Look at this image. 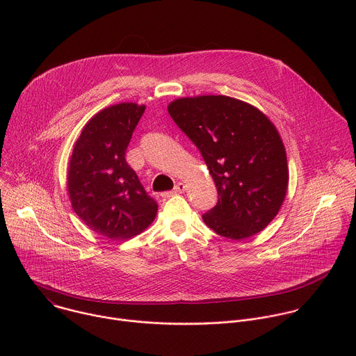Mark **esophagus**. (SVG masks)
I'll return each mask as SVG.
<instances>
[{"label": "esophagus", "instance_id": "34e87169", "mask_svg": "<svg viewBox=\"0 0 356 356\" xmlns=\"http://www.w3.org/2000/svg\"><path fill=\"white\" fill-rule=\"evenodd\" d=\"M184 191H186V184L181 183V181H179L170 193H165V194H162V195H163V197H169V195H173V194H181V193H184Z\"/></svg>", "mask_w": 356, "mask_h": 356}]
</instances>
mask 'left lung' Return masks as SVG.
Wrapping results in <instances>:
<instances>
[{"instance_id": "8db88e82", "label": "left lung", "mask_w": 356, "mask_h": 356, "mask_svg": "<svg viewBox=\"0 0 356 356\" xmlns=\"http://www.w3.org/2000/svg\"><path fill=\"white\" fill-rule=\"evenodd\" d=\"M168 111L201 152L218 191L202 216L221 236L241 241L277 216L289 187L286 149L275 124L259 108L228 95L173 99Z\"/></svg>"}]
</instances>
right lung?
<instances>
[{
    "label": "right lung",
    "instance_id": "right-lung-1",
    "mask_svg": "<svg viewBox=\"0 0 356 356\" xmlns=\"http://www.w3.org/2000/svg\"><path fill=\"white\" fill-rule=\"evenodd\" d=\"M143 104L120 103L92 115L73 145L67 194L79 218L95 234L125 241L154 222L158 204L125 161Z\"/></svg>",
    "mask_w": 356,
    "mask_h": 356
}]
</instances>
